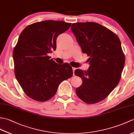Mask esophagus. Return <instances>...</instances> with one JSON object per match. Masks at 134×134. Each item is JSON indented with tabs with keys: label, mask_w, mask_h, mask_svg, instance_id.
I'll use <instances>...</instances> for the list:
<instances>
[{
	"label": "esophagus",
	"mask_w": 134,
	"mask_h": 134,
	"mask_svg": "<svg viewBox=\"0 0 134 134\" xmlns=\"http://www.w3.org/2000/svg\"><path fill=\"white\" fill-rule=\"evenodd\" d=\"M76 70V68L75 67H72V70H73V72H74H74H75V70Z\"/></svg>",
	"instance_id": "obj_1"
}]
</instances>
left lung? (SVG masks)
I'll list each match as a JSON object with an SVG mask.
<instances>
[{"instance_id":"obj_1","label":"left lung","mask_w":134,"mask_h":134,"mask_svg":"<svg viewBox=\"0 0 134 134\" xmlns=\"http://www.w3.org/2000/svg\"><path fill=\"white\" fill-rule=\"evenodd\" d=\"M83 54L89 58L88 69H76L75 75L82 84L77 96L87 104L107 98L119 83L125 57L119 37L107 28L95 22L73 23L71 29Z\"/></svg>"}]
</instances>
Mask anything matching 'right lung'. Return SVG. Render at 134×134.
<instances>
[{"label": "right lung", "mask_w": 134, "mask_h": 134, "mask_svg": "<svg viewBox=\"0 0 134 134\" xmlns=\"http://www.w3.org/2000/svg\"><path fill=\"white\" fill-rule=\"evenodd\" d=\"M71 25L45 20L29 25L20 34L13 51L14 72L25 94L34 100L50 99L59 84L72 76L69 64H58L48 56L56 49L57 37Z\"/></svg>", "instance_id": "1"}]
</instances>
